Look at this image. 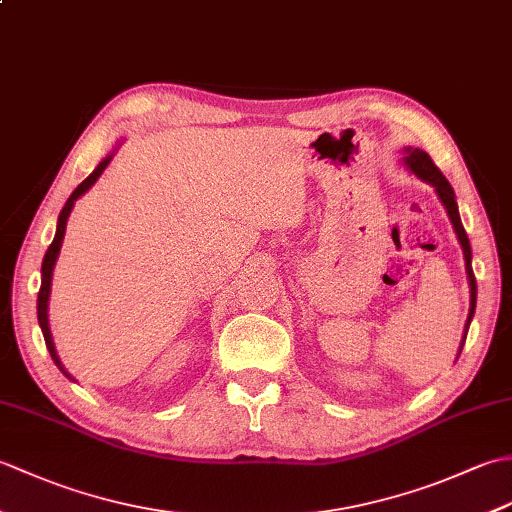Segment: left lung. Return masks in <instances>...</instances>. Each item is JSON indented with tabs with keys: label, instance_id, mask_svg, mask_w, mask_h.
Returning a JSON list of instances; mask_svg holds the SVG:
<instances>
[{
	"label": "left lung",
	"instance_id": "obj_1",
	"mask_svg": "<svg viewBox=\"0 0 512 512\" xmlns=\"http://www.w3.org/2000/svg\"><path fill=\"white\" fill-rule=\"evenodd\" d=\"M405 165L407 169H411L416 176L424 182H429L436 187V193L440 202L444 204V209H447L449 213V220L455 228V235H458L460 244H462V253H464V264H466V277H469V288H471V308H469V319H466V325H464V339L460 343V352H462V345L466 341V332H469V325H471V319L475 314V301H477V284H475V275H473V266H471V244H469V237H466V231L462 226V220H460V211H458V202H455V193L451 189L449 180L442 176V171L433 165L431 156L427 154V151L422 149H413V147H407L405 149Z\"/></svg>",
	"mask_w": 512,
	"mask_h": 512
}]
</instances>
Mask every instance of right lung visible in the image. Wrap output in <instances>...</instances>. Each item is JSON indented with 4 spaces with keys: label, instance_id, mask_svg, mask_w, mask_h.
Returning <instances> with one entry per match:
<instances>
[{
    "label": "right lung",
    "instance_id": "obj_1",
    "mask_svg": "<svg viewBox=\"0 0 512 512\" xmlns=\"http://www.w3.org/2000/svg\"><path fill=\"white\" fill-rule=\"evenodd\" d=\"M110 160H112V154L107 156V158H103V160L99 162V167H96V169L90 173V176L85 178V180L79 184V187H76V189L72 191L68 202H65V206H63L61 213H59L57 233H54L52 244L48 246L46 257H43V264H41V288H39V297H37V317H39V325H41L43 339H46V347H48V352H50V356H52L54 365H57V367L61 369V372H63V376H68L70 380H74V378H72L68 372H65V367H63L61 361H59L57 350H54V343H52L50 325H48V299H50V286H52V270H54V264H57L59 250H61V244H63V235H65V224H68V217H70V211H72L74 202L79 200L81 195H83L85 191H88L96 180H99V176L105 171V167L110 165Z\"/></svg>",
    "mask_w": 512,
    "mask_h": 512
}]
</instances>
